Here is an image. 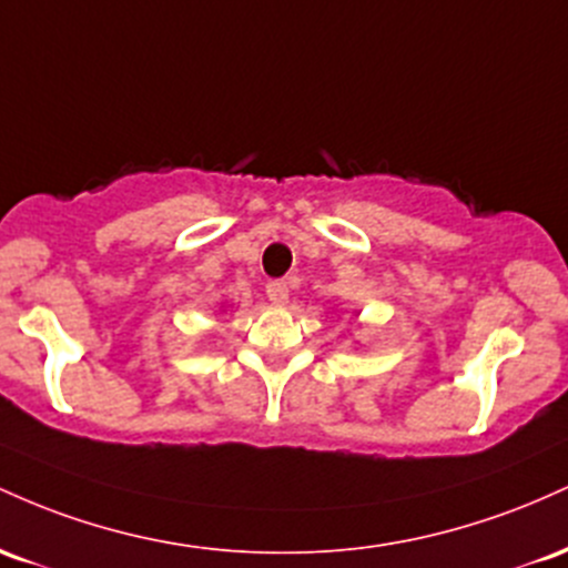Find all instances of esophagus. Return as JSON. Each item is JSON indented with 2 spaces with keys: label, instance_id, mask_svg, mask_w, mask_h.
<instances>
[{
  "label": "esophagus",
  "instance_id": "34e87169",
  "mask_svg": "<svg viewBox=\"0 0 568 568\" xmlns=\"http://www.w3.org/2000/svg\"><path fill=\"white\" fill-rule=\"evenodd\" d=\"M265 295H267V301H271V303L282 305V303L290 301V286H286V282H271L265 286Z\"/></svg>",
  "mask_w": 568,
  "mask_h": 568
}]
</instances>
